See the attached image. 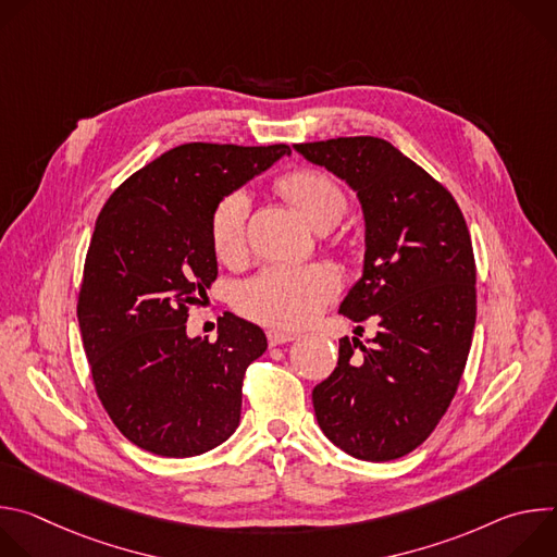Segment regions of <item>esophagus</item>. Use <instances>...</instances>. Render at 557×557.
Returning a JSON list of instances; mask_svg holds the SVG:
<instances>
[{
    "instance_id": "esophagus-1",
    "label": "esophagus",
    "mask_w": 557,
    "mask_h": 557,
    "mask_svg": "<svg viewBox=\"0 0 557 557\" xmlns=\"http://www.w3.org/2000/svg\"><path fill=\"white\" fill-rule=\"evenodd\" d=\"M267 337H269V344L271 346H280V344H288V342H293L295 339V335L293 333H284V331H269L267 333Z\"/></svg>"
}]
</instances>
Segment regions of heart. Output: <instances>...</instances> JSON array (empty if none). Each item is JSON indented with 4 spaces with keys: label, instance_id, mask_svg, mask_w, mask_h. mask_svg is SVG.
Instances as JSON below:
<instances>
[{
    "label": "heart",
    "instance_id": "1",
    "mask_svg": "<svg viewBox=\"0 0 557 557\" xmlns=\"http://www.w3.org/2000/svg\"><path fill=\"white\" fill-rule=\"evenodd\" d=\"M284 196L317 226H333L346 211L339 185L317 170H299L280 181ZM249 194L228 191L211 215V245L218 258L235 260L247 245ZM339 293V275L329 264L267 267L237 288V308L251 320L277 329H299Z\"/></svg>",
    "mask_w": 557,
    "mask_h": 557
}]
</instances>
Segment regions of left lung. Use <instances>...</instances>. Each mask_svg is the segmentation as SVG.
Listing matches in <instances>:
<instances>
[{
  "instance_id": "8db88e82",
  "label": "left lung",
  "mask_w": 557,
  "mask_h": 557,
  "mask_svg": "<svg viewBox=\"0 0 557 557\" xmlns=\"http://www.w3.org/2000/svg\"><path fill=\"white\" fill-rule=\"evenodd\" d=\"M295 149L359 198L363 273L339 312L379 322L366 344L339 339L337 368L312 389L317 423L355 458H401L447 412L469 355L475 264L465 218L438 181L383 138L348 136Z\"/></svg>"
}]
</instances>
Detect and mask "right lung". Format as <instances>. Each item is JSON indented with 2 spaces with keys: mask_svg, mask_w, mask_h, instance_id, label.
I'll return each instance as SVG.
<instances>
[{
  "mask_svg": "<svg viewBox=\"0 0 557 557\" xmlns=\"http://www.w3.org/2000/svg\"><path fill=\"white\" fill-rule=\"evenodd\" d=\"M288 153V145H178L101 209L76 317L99 399L140 449L198 456L240 423L245 370L264 355L267 337L231 312L215 342L189 337L187 310L218 277L215 205Z\"/></svg>",
  "mask_w": 557,
  "mask_h": 557,
  "instance_id": "1",
  "label": "right lung"
}]
</instances>
